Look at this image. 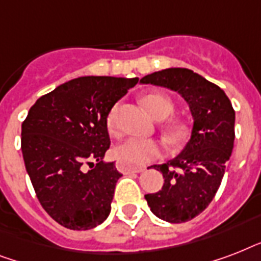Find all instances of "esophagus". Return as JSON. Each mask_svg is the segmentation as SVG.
I'll list each match as a JSON object with an SVG mask.
<instances>
[{
	"mask_svg": "<svg viewBox=\"0 0 261 261\" xmlns=\"http://www.w3.org/2000/svg\"><path fill=\"white\" fill-rule=\"evenodd\" d=\"M116 168H118L119 172H122V173H139V172L145 171V168L143 167H133V165H128V164L123 163V161H118L116 163Z\"/></svg>",
	"mask_w": 261,
	"mask_h": 261,
	"instance_id": "esophagus-1",
	"label": "esophagus"
}]
</instances>
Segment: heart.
Instances as JSON below:
<instances>
[{"label": "heart", "instance_id": "heart-1", "mask_svg": "<svg viewBox=\"0 0 261 261\" xmlns=\"http://www.w3.org/2000/svg\"><path fill=\"white\" fill-rule=\"evenodd\" d=\"M143 106L149 111L151 116L155 119H165L173 111V102L168 96L163 93L146 94L142 98ZM107 130L111 135L120 134L119 126V106L115 104L107 114L106 119ZM187 128L180 122H172L167 126V134L171 141L180 142L186 137ZM163 153V145L155 139L142 138V137H130L115 147V155L119 161L128 164V165H145L160 157Z\"/></svg>", "mask_w": 261, "mask_h": 261}]
</instances>
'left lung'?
Listing matches in <instances>:
<instances>
[{
  "label": "left lung",
  "mask_w": 261,
  "mask_h": 261,
  "mask_svg": "<svg viewBox=\"0 0 261 261\" xmlns=\"http://www.w3.org/2000/svg\"><path fill=\"white\" fill-rule=\"evenodd\" d=\"M141 83L177 92L194 118L191 138L181 153L154 165L164 176L163 188L145 195L155 217L171 223L187 222L206 210L221 186L234 143L236 112L218 85L190 69L155 71Z\"/></svg>",
  "instance_id": "1"
}]
</instances>
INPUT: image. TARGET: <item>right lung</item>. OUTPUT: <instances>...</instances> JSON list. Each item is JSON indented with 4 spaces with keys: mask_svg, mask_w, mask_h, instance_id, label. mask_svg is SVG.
<instances>
[{
    "mask_svg": "<svg viewBox=\"0 0 261 261\" xmlns=\"http://www.w3.org/2000/svg\"><path fill=\"white\" fill-rule=\"evenodd\" d=\"M137 83V77H79L31 107L21 124L22 159L39 202L59 225L88 230L110 215L122 173L102 161L111 143L107 114Z\"/></svg>",
    "mask_w": 261,
    "mask_h": 261,
    "instance_id": "add662e5",
    "label": "right lung"
}]
</instances>
